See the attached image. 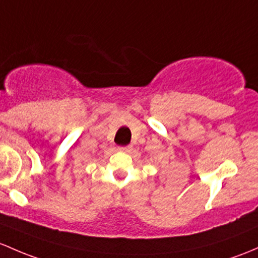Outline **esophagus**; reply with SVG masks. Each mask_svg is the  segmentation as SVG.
I'll list each match as a JSON object with an SVG mask.
<instances>
[{
    "label": "esophagus",
    "mask_w": 258,
    "mask_h": 258,
    "mask_svg": "<svg viewBox=\"0 0 258 258\" xmlns=\"http://www.w3.org/2000/svg\"><path fill=\"white\" fill-rule=\"evenodd\" d=\"M132 150L131 146H123V147H118V151L120 152H130Z\"/></svg>",
    "instance_id": "34e87169"
}]
</instances>
